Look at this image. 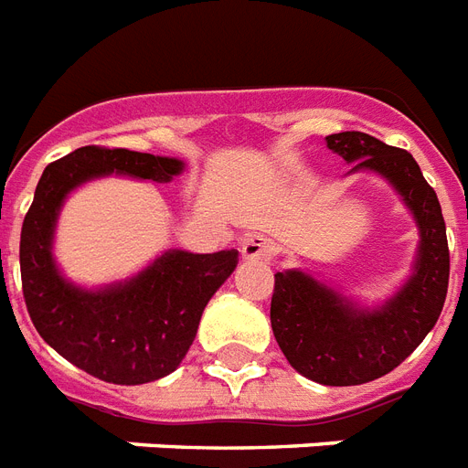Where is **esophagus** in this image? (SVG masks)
I'll use <instances>...</instances> for the list:
<instances>
[{"instance_id": "obj_1", "label": "esophagus", "mask_w": 468, "mask_h": 468, "mask_svg": "<svg viewBox=\"0 0 468 468\" xmlns=\"http://www.w3.org/2000/svg\"><path fill=\"white\" fill-rule=\"evenodd\" d=\"M272 241L263 234H249V237L241 241V256L246 261H265V258L272 256Z\"/></svg>"}]
</instances>
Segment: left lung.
Instances as JSON below:
<instances>
[{
  "label": "left lung",
  "instance_id": "8db88e82",
  "mask_svg": "<svg viewBox=\"0 0 468 468\" xmlns=\"http://www.w3.org/2000/svg\"><path fill=\"white\" fill-rule=\"evenodd\" d=\"M326 144L347 164L356 162L350 174L375 171L387 178L420 231L413 275L377 309L353 304L302 271L275 272L271 324L287 362L312 382L355 387L399 367L435 326L450 285V249L437 193L406 149L365 133L328 134Z\"/></svg>",
  "mask_w": 468,
  "mask_h": 468
}]
</instances>
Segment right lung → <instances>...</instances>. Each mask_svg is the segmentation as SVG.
I'll return each mask as SVG.
<instances>
[{
    "instance_id": "right-lung-1",
    "label": "right lung",
    "mask_w": 468,
    "mask_h": 468,
    "mask_svg": "<svg viewBox=\"0 0 468 468\" xmlns=\"http://www.w3.org/2000/svg\"><path fill=\"white\" fill-rule=\"evenodd\" d=\"M183 171L171 156L80 147L48 164L21 227V285L40 338L65 360L111 384H147L171 375L193 346L212 294L239 263V251H166L134 278L84 290L59 275L52 234L77 186L108 174L166 183Z\"/></svg>"
}]
</instances>
